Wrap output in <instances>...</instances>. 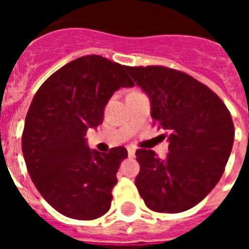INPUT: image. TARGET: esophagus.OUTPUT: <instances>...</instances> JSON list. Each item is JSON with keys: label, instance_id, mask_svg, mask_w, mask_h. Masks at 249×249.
Masks as SVG:
<instances>
[{"label": "esophagus", "instance_id": "obj_1", "mask_svg": "<svg viewBox=\"0 0 249 249\" xmlns=\"http://www.w3.org/2000/svg\"><path fill=\"white\" fill-rule=\"evenodd\" d=\"M127 151H128V157H131V158L135 157L136 148H133V147H128V148H127Z\"/></svg>", "mask_w": 249, "mask_h": 249}]
</instances>
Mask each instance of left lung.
Here are the masks:
<instances>
[{
  "label": "left lung",
  "mask_w": 249,
  "mask_h": 249,
  "mask_svg": "<svg viewBox=\"0 0 249 249\" xmlns=\"http://www.w3.org/2000/svg\"><path fill=\"white\" fill-rule=\"evenodd\" d=\"M148 96L151 117L164 131L168 153L137 149L136 187L148 208L178 213L199 203L224 172L234 141L230 111L207 86L177 70L124 67Z\"/></svg>",
  "instance_id": "8db88e82"
}]
</instances>
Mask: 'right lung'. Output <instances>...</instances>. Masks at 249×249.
<instances>
[{"mask_svg":"<svg viewBox=\"0 0 249 249\" xmlns=\"http://www.w3.org/2000/svg\"><path fill=\"white\" fill-rule=\"evenodd\" d=\"M121 87H133L124 66L89 54L54 72L31 102L23 158L41 196L66 217L96 219L111 207L127 149L102 153L89 148L85 136L103 122L106 105Z\"/></svg>","mask_w":249,"mask_h":249,"instance_id":"right-lung-1","label":"right lung"}]
</instances>
